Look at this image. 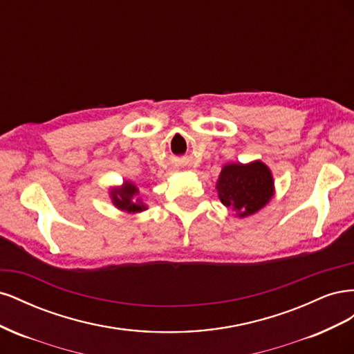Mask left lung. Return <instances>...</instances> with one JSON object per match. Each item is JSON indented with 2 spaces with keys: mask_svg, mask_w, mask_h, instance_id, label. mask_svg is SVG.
<instances>
[{
  "mask_svg": "<svg viewBox=\"0 0 354 354\" xmlns=\"http://www.w3.org/2000/svg\"><path fill=\"white\" fill-rule=\"evenodd\" d=\"M223 205L238 212L241 218L260 211L274 194L272 171L261 160L224 165L217 180Z\"/></svg>",
  "mask_w": 354,
  "mask_h": 354,
  "instance_id": "left-lung-1",
  "label": "left lung"
}]
</instances>
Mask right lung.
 Masks as SVG:
<instances>
[{
    "label": "right lung",
    "mask_w": 354,
    "mask_h": 354,
    "mask_svg": "<svg viewBox=\"0 0 354 354\" xmlns=\"http://www.w3.org/2000/svg\"><path fill=\"white\" fill-rule=\"evenodd\" d=\"M138 194V189L131 183V181H124V185L121 187H116L111 190V198L113 205L127 212H142L147 209V207L140 199L133 201V198Z\"/></svg>",
    "instance_id": "add662e5"
}]
</instances>
